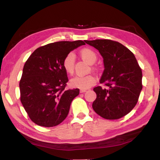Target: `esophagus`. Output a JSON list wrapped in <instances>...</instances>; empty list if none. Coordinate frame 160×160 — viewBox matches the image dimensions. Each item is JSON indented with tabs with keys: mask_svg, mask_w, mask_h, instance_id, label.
I'll return each instance as SVG.
<instances>
[{
	"mask_svg": "<svg viewBox=\"0 0 160 160\" xmlns=\"http://www.w3.org/2000/svg\"><path fill=\"white\" fill-rule=\"evenodd\" d=\"M87 90L86 89H81L80 90V93H85V92H86Z\"/></svg>",
	"mask_w": 160,
	"mask_h": 160,
	"instance_id": "esophagus-1",
	"label": "esophagus"
}]
</instances>
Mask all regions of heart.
Here are the masks:
<instances>
[{
    "label": "heart",
    "instance_id": "1",
    "mask_svg": "<svg viewBox=\"0 0 160 160\" xmlns=\"http://www.w3.org/2000/svg\"><path fill=\"white\" fill-rule=\"evenodd\" d=\"M80 55L82 59L88 63L92 65L97 61L98 56L96 52L90 48H84L80 51ZM75 62V56L73 52H69L64 58L62 61V67L65 71L69 74H72L74 71ZM95 77L92 75L85 76H75L71 79V85L76 88L87 89L95 84Z\"/></svg>",
    "mask_w": 160,
    "mask_h": 160
}]
</instances>
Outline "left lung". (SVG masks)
Here are the masks:
<instances>
[{"label":"left lung","instance_id":"obj_1","mask_svg":"<svg viewBox=\"0 0 160 160\" xmlns=\"http://www.w3.org/2000/svg\"><path fill=\"white\" fill-rule=\"evenodd\" d=\"M98 49L103 59L104 71L96 87L97 98L92 107L101 117L118 119L137 104L142 89V72L133 53L121 43L109 39L85 41Z\"/></svg>","mask_w":160,"mask_h":160}]
</instances>
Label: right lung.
<instances>
[{
	"label": "right lung",
	"instance_id": "obj_1",
	"mask_svg": "<svg viewBox=\"0 0 160 160\" xmlns=\"http://www.w3.org/2000/svg\"><path fill=\"white\" fill-rule=\"evenodd\" d=\"M83 41H59L38 48L26 61L19 83L21 101L28 115L38 125L56 126L69 113L79 89H65L69 79L62 67L65 56Z\"/></svg>",
	"mask_w": 160,
	"mask_h": 160
}]
</instances>
